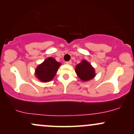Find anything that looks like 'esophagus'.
<instances>
[{"label":"esophagus","mask_w":134,"mask_h":134,"mask_svg":"<svg viewBox=\"0 0 134 134\" xmlns=\"http://www.w3.org/2000/svg\"><path fill=\"white\" fill-rule=\"evenodd\" d=\"M66 64H68V65H70V64H72V61L71 60L67 61V62H66Z\"/></svg>","instance_id":"esophagus-1"}]
</instances>
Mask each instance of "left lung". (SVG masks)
<instances>
[{
	"label": "left lung",
	"instance_id": "1",
	"mask_svg": "<svg viewBox=\"0 0 134 134\" xmlns=\"http://www.w3.org/2000/svg\"><path fill=\"white\" fill-rule=\"evenodd\" d=\"M76 72L78 77L83 81H89L95 76L94 69L85 60L76 65Z\"/></svg>",
	"mask_w": 134,
	"mask_h": 134
}]
</instances>
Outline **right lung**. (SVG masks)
I'll use <instances>...</instances> for the list:
<instances>
[{"label":"right lung","instance_id":"right-lung-1","mask_svg":"<svg viewBox=\"0 0 134 134\" xmlns=\"http://www.w3.org/2000/svg\"><path fill=\"white\" fill-rule=\"evenodd\" d=\"M61 64L52 57L47 58L42 64L38 66L35 74L42 82H48L54 77Z\"/></svg>","mask_w":134,"mask_h":134}]
</instances>
